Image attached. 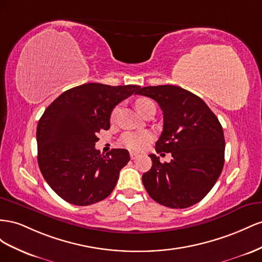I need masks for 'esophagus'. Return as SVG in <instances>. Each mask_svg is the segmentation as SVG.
Instances as JSON below:
<instances>
[{
  "label": "esophagus",
  "instance_id": "34e87169",
  "mask_svg": "<svg viewBox=\"0 0 262 262\" xmlns=\"http://www.w3.org/2000/svg\"><path fill=\"white\" fill-rule=\"evenodd\" d=\"M129 155H130V159L132 160H135V159H137L138 157H139V155L137 152H134V151H132Z\"/></svg>",
  "mask_w": 262,
  "mask_h": 262
}]
</instances>
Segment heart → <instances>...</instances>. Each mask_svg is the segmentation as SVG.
I'll list each match as a JSON object with an SVG mask.
<instances>
[{"mask_svg":"<svg viewBox=\"0 0 262 262\" xmlns=\"http://www.w3.org/2000/svg\"><path fill=\"white\" fill-rule=\"evenodd\" d=\"M136 108L139 111V113L141 114L150 105H155V104L148 99H138L135 103ZM119 112V107L116 106L111 113V121H115ZM152 139V135L149 132H129L126 133L123 135L121 143L124 147L133 149V150H141L144 149L150 140Z\"/></svg>","mask_w":262,"mask_h":262,"instance_id":"b5f03b06","label":"heart"}]
</instances>
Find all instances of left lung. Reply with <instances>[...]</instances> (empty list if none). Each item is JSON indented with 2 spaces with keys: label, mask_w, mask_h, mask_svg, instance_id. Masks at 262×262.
I'll return each mask as SVG.
<instances>
[{
  "label": "left lung",
  "mask_w": 262,
  "mask_h": 262,
  "mask_svg": "<svg viewBox=\"0 0 262 262\" xmlns=\"http://www.w3.org/2000/svg\"><path fill=\"white\" fill-rule=\"evenodd\" d=\"M159 104L163 130L157 152H171L170 162L149 155L151 169L143 174L148 194L170 208L196 204L212 190L224 167L225 138L219 118L198 95L177 85L139 89Z\"/></svg>",
  "instance_id": "obj_1"
}]
</instances>
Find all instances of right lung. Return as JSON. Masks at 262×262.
<instances>
[{"label": "right lung", "mask_w": 262, "mask_h": 262, "mask_svg": "<svg viewBox=\"0 0 262 262\" xmlns=\"http://www.w3.org/2000/svg\"><path fill=\"white\" fill-rule=\"evenodd\" d=\"M139 85L85 83L67 90L45 110L37 126L38 166L50 188L68 203L85 206L107 198L129 161L126 149L105 156L96 134L110 128L113 108Z\"/></svg>", "instance_id": "right-lung-1"}]
</instances>
